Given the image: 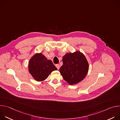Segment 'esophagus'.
<instances>
[{
    "label": "esophagus",
    "mask_w": 120,
    "mask_h": 120,
    "mask_svg": "<svg viewBox=\"0 0 120 120\" xmlns=\"http://www.w3.org/2000/svg\"><path fill=\"white\" fill-rule=\"evenodd\" d=\"M56 68H57V69H58V70H59V68H60V65H59V64H56Z\"/></svg>",
    "instance_id": "obj_1"
}]
</instances>
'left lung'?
Returning <instances> with one entry per match:
<instances>
[{
  "label": "left lung",
  "mask_w": 120,
  "mask_h": 120,
  "mask_svg": "<svg viewBox=\"0 0 120 120\" xmlns=\"http://www.w3.org/2000/svg\"><path fill=\"white\" fill-rule=\"evenodd\" d=\"M62 61L63 64L59 72L68 84H77L86 77L89 64L86 57L79 51L66 54L63 56Z\"/></svg>",
  "instance_id": "1"
}]
</instances>
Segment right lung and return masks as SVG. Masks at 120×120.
<instances>
[{"mask_svg":"<svg viewBox=\"0 0 120 120\" xmlns=\"http://www.w3.org/2000/svg\"><path fill=\"white\" fill-rule=\"evenodd\" d=\"M28 71L38 82L45 80L53 71L57 70L52 61L48 60L42 53H36L28 62Z\"/></svg>","mask_w":120,"mask_h":120,"instance_id":"right-lung-1","label":"right lung"}]
</instances>
